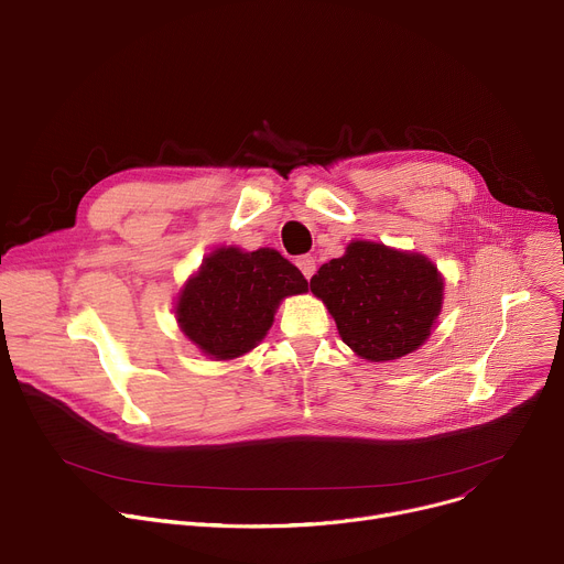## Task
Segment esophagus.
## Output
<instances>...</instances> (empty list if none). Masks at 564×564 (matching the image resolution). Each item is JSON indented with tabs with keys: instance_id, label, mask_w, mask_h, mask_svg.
Masks as SVG:
<instances>
[{
	"instance_id": "1",
	"label": "esophagus",
	"mask_w": 564,
	"mask_h": 564,
	"mask_svg": "<svg viewBox=\"0 0 564 564\" xmlns=\"http://www.w3.org/2000/svg\"><path fill=\"white\" fill-rule=\"evenodd\" d=\"M295 263H297V269L303 271V275H305L307 280L314 275V271H316V259H314V257H310V254H305V257H297V259H295Z\"/></svg>"
}]
</instances>
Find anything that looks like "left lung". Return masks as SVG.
<instances>
[{"mask_svg": "<svg viewBox=\"0 0 564 564\" xmlns=\"http://www.w3.org/2000/svg\"><path fill=\"white\" fill-rule=\"evenodd\" d=\"M333 314L339 337L361 359L391 361L414 352L433 333L444 278L421 252L350 241L310 280Z\"/></svg>", "mask_w": 564, "mask_h": 564, "instance_id": "left-lung-1", "label": "left lung"}]
</instances>
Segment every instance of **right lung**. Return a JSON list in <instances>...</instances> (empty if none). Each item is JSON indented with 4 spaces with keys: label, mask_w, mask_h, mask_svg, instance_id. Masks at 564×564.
Masks as SVG:
<instances>
[{
    "label": "right lung",
    "mask_w": 564,
    "mask_h": 564,
    "mask_svg": "<svg viewBox=\"0 0 564 564\" xmlns=\"http://www.w3.org/2000/svg\"><path fill=\"white\" fill-rule=\"evenodd\" d=\"M301 293H307V280L278 250L223 246L180 289L175 318L197 350L227 361L259 346L280 303Z\"/></svg>",
    "instance_id": "obj_1"
}]
</instances>
